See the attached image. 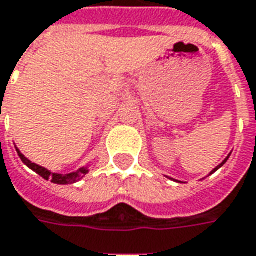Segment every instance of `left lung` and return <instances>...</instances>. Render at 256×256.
Here are the masks:
<instances>
[{
	"instance_id": "left-lung-1",
	"label": "left lung",
	"mask_w": 256,
	"mask_h": 256,
	"mask_svg": "<svg viewBox=\"0 0 256 256\" xmlns=\"http://www.w3.org/2000/svg\"><path fill=\"white\" fill-rule=\"evenodd\" d=\"M228 156H230V154H228V158L224 159V160H223V162H222L220 165H218V166H216L215 169H214V170L210 172V173H209V174H212V173H215V172H216V170H218V169H220L222 166H223V165H224V164H226V162H228Z\"/></svg>"
}]
</instances>
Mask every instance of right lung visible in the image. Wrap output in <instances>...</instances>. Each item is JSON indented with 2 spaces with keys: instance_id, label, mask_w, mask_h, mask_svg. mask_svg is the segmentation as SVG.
Here are the masks:
<instances>
[{
  "instance_id": "obj_1",
  "label": "right lung",
  "mask_w": 256,
  "mask_h": 256,
  "mask_svg": "<svg viewBox=\"0 0 256 256\" xmlns=\"http://www.w3.org/2000/svg\"><path fill=\"white\" fill-rule=\"evenodd\" d=\"M16 151H18V155H19V158L22 159V162L24 165L30 168L32 170H34L37 174H40L41 178H46V180H51L52 183L55 184H73L78 182V180H82V178H84L86 174L88 173V166H83V168H80L78 170L72 172V173H68V174H60V173H52V172H50L46 168H42V166L37 165V164H33V162H30L24 155H23L18 148H16Z\"/></svg>"
}]
</instances>
